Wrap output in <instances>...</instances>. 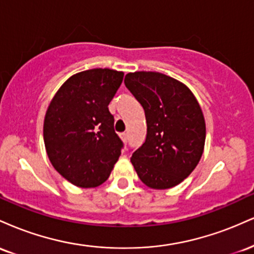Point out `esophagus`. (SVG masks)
<instances>
[{
  "mask_svg": "<svg viewBox=\"0 0 254 254\" xmlns=\"http://www.w3.org/2000/svg\"><path fill=\"white\" fill-rule=\"evenodd\" d=\"M121 137H122V139H123L124 143H127V133H125V132L122 133Z\"/></svg>",
  "mask_w": 254,
  "mask_h": 254,
  "instance_id": "1",
  "label": "esophagus"
}]
</instances>
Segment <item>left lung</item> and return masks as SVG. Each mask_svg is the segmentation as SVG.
Here are the masks:
<instances>
[{
    "label": "left lung",
    "instance_id": "8db88e82",
    "mask_svg": "<svg viewBox=\"0 0 254 254\" xmlns=\"http://www.w3.org/2000/svg\"><path fill=\"white\" fill-rule=\"evenodd\" d=\"M124 83L143 106L145 142L131 164L141 182L154 190L179 185L199 162L205 143V121L186 84L156 71L125 75Z\"/></svg>",
    "mask_w": 254,
    "mask_h": 254
}]
</instances>
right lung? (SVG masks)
I'll return each mask as SVG.
<instances>
[{"instance_id":"obj_1","label":"right lung","mask_w":254,"mask_h":254,"mask_svg":"<svg viewBox=\"0 0 254 254\" xmlns=\"http://www.w3.org/2000/svg\"><path fill=\"white\" fill-rule=\"evenodd\" d=\"M124 72L107 68L72 75L52 98L44 118V143L51 165L78 188H97L107 180L123 142L109 104Z\"/></svg>"}]
</instances>
